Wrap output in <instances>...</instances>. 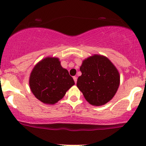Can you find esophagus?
<instances>
[{
	"mask_svg": "<svg viewBox=\"0 0 146 146\" xmlns=\"http://www.w3.org/2000/svg\"><path fill=\"white\" fill-rule=\"evenodd\" d=\"M73 80H74L75 83H76V82H77V80H78V78H77V77H76V76L73 77Z\"/></svg>",
	"mask_w": 146,
	"mask_h": 146,
	"instance_id": "34e87169",
	"label": "esophagus"
}]
</instances>
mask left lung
<instances>
[{
  "label": "left lung",
  "instance_id": "8db88e82",
  "mask_svg": "<svg viewBox=\"0 0 146 146\" xmlns=\"http://www.w3.org/2000/svg\"><path fill=\"white\" fill-rule=\"evenodd\" d=\"M77 86L84 98L94 106L111 100L120 84L119 72L105 56L94 55L82 61Z\"/></svg>",
  "mask_w": 146,
  "mask_h": 146
}]
</instances>
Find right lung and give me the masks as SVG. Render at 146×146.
<instances>
[{
  "label": "right lung",
  "instance_id": "add662e5",
  "mask_svg": "<svg viewBox=\"0 0 146 146\" xmlns=\"http://www.w3.org/2000/svg\"><path fill=\"white\" fill-rule=\"evenodd\" d=\"M29 84L38 100L44 104L54 105L63 98L75 82L68 70L61 66L60 59L47 57L35 66Z\"/></svg>",
  "mask_w": 146,
  "mask_h": 146
}]
</instances>
